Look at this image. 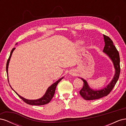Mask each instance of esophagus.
I'll use <instances>...</instances> for the list:
<instances>
[{
	"label": "esophagus",
	"instance_id": "esophagus-1",
	"mask_svg": "<svg viewBox=\"0 0 126 126\" xmlns=\"http://www.w3.org/2000/svg\"><path fill=\"white\" fill-rule=\"evenodd\" d=\"M69 74L71 75H75V72L74 70H71L69 71Z\"/></svg>",
	"mask_w": 126,
	"mask_h": 126
}]
</instances>
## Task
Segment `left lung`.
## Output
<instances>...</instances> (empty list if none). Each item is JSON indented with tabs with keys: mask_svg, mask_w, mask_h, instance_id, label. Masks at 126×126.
I'll use <instances>...</instances> for the list:
<instances>
[{
	"mask_svg": "<svg viewBox=\"0 0 126 126\" xmlns=\"http://www.w3.org/2000/svg\"><path fill=\"white\" fill-rule=\"evenodd\" d=\"M104 38L105 47L103 52L107 55L112 61L115 69V74L109 84L100 90L91 89L86 80L81 78V79L83 82V86L82 88L80 91V94L84 99L87 100L98 99L107 96L113 88L119 77L120 68L119 52L114 46L112 41L109 37L104 35Z\"/></svg>",
	"mask_w": 126,
	"mask_h": 126,
	"instance_id": "left-lung-1",
	"label": "left lung"
}]
</instances>
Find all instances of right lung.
I'll use <instances>...</instances> for the list:
<instances>
[{
	"mask_svg": "<svg viewBox=\"0 0 126 126\" xmlns=\"http://www.w3.org/2000/svg\"><path fill=\"white\" fill-rule=\"evenodd\" d=\"M17 43L16 44L17 45ZM15 49V48H13L12 50H11V51L10 52V55L9 56V58L7 60V64H6V71H7V76H8V66H9V63L10 62V58L11 57V55H12L13 52L14 51V50ZM63 78V77L60 78L59 79H58V80L57 81H56L55 83H53L52 84L50 87H48V88L47 89V90H46V92L45 93V94L44 96L42 97L41 98H39V99H35V100H29V99H27L21 97L20 95H19L16 91H15L13 88L12 87L10 86V87L11 88V89H12L15 93H16L17 94L18 96L21 99L23 100L25 102H26V104L30 105H35V106H41V105H46L47 104H48V103L50 102L51 100V99L52 98L53 96H54V95L55 94V90H56V88L57 87V85H58V83L62 80V79ZM8 80L9 82V79L8 78Z\"/></svg>",
	"mask_w": 126,
	"mask_h": 126,
	"instance_id": "1",
	"label": "right lung"
}]
</instances>
